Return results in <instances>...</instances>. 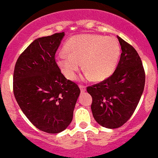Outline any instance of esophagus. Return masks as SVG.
<instances>
[{"mask_svg": "<svg viewBox=\"0 0 158 158\" xmlns=\"http://www.w3.org/2000/svg\"><path fill=\"white\" fill-rule=\"evenodd\" d=\"M79 87H80V89L81 91V92H85V91H86V86H85V85H80Z\"/></svg>", "mask_w": 158, "mask_h": 158, "instance_id": "esophagus-1", "label": "esophagus"}]
</instances>
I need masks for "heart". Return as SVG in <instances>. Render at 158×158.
Here are the masks:
<instances>
[{"mask_svg":"<svg viewBox=\"0 0 158 158\" xmlns=\"http://www.w3.org/2000/svg\"><path fill=\"white\" fill-rule=\"evenodd\" d=\"M64 52H59L56 61L69 80H74L80 63L87 78L102 81L114 72L121 52L119 43L112 37L97 34L73 36L66 41Z\"/></svg>","mask_w":158,"mask_h":158,"instance_id":"heart-1","label":"heart"}]
</instances>
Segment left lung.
Wrapping results in <instances>:
<instances>
[{"label":"left lung","mask_w":158,"mask_h":158,"mask_svg":"<svg viewBox=\"0 0 158 158\" xmlns=\"http://www.w3.org/2000/svg\"><path fill=\"white\" fill-rule=\"evenodd\" d=\"M118 39L121 54L115 71L102 81L87 87L92 97L94 118L107 128H118L129 120L145 85V71L138 52L122 38Z\"/></svg>","instance_id":"obj_1"}]
</instances>
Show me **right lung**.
<instances>
[{"label": "right lung", "instance_id": "1", "mask_svg": "<svg viewBox=\"0 0 158 158\" xmlns=\"http://www.w3.org/2000/svg\"><path fill=\"white\" fill-rule=\"evenodd\" d=\"M64 32L34 40L17 59L13 92L20 109L36 128L55 134L73 119L81 90L67 80L56 62Z\"/></svg>", "mask_w": 158, "mask_h": 158}]
</instances>
